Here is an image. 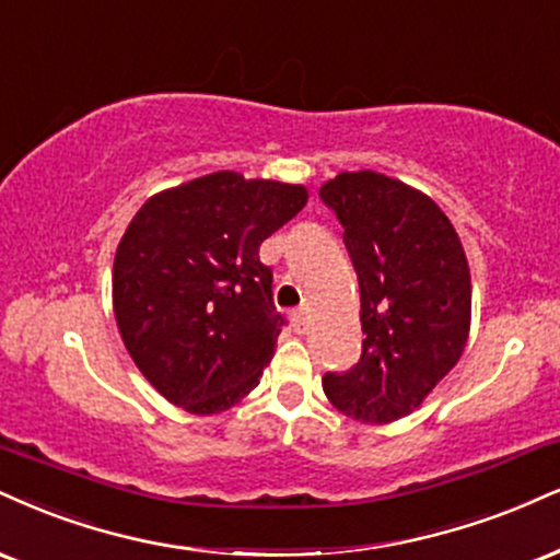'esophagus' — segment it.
<instances>
[{"label": "esophagus", "mask_w": 560, "mask_h": 560, "mask_svg": "<svg viewBox=\"0 0 560 560\" xmlns=\"http://www.w3.org/2000/svg\"><path fill=\"white\" fill-rule=\"evenodd\" d=\"M292 326H294V331L298 334H305L307 331V326H310V315H307V310H294L292 313Z\"/></svg>", "instance_id": "esophagus-1"}]
</instances>
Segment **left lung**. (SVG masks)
<instances>
[{"mask_svg":"<svg viewBox=\"0 0 560 560\" xmlns=\"http://www.w3.org/2000/svg\"><path fill=\"white\" fill-rule=\"evenodd\" d=\"M320 200L345 226L365 334L360 362L323 375V390L354 420H401L467 345L472 281L462 240L433 198L378 172H341Z\"/></svg>","mask_w":560,"mask_h":560,"instance_id":"left-lung-1","label":"left lung"}]
</instances>
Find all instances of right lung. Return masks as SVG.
Here are the masks:
<instances>
[{
	"instance_id": "add662e5",
	"label": "right lung",
	"mask_w": 560,
	"mask_h": 560,
	"mask_svg": "<svg viewBox=\"0 0 560 560\" xmlns=\"http://www.w3.org/2000/svg\"><path fill=\"white\" fill-rule=\"evenodd\" d=\"M305 203L302 185L213 172L132 215L114 255V318L166 401L215 415L258 386L284 326L258 250Z\"/></svg>"
}]
</instances>
